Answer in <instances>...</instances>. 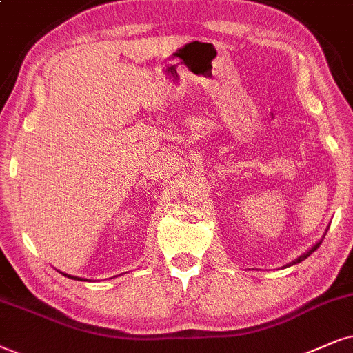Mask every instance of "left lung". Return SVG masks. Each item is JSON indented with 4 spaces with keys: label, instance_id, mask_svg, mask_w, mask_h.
<instances>
[{
    "label": "left lung",
    "instance_id": "obj_1",
    "mask_svg": "<svg viewBox=\"0 0 353 353\" xmlns=\"http://www.w3.org/2000/svg\"><path fill=\"white\" fill-rule=\"evenodd\" d=\"M327 230H329V226H327V228H325V231H324V234H323V238H324V236H325V233H327ZM323 238H321V239L318 241V243H316V244H314V246L310 249V251H306L305 254H301V256H300V257H298V259H295V261H292V262H290V264H287V265H285V267H290V265H295V264H300V262H301V261H305V259H306V257H310V256H311V254H313V252L316 251V249H318V248H319V244H321V243H323Z\"/></svg>",
    "mask_w": 353,
    "mask_h": 353
}]
</instances>
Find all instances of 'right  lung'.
<instances>
[{"label": "right lung", "instance_id": "right-lung-1", "mask_svg": "<svg viewBox=\"0 0 353 353\" xmlns=\"http://www.w3.org/2000/svg\"><path fill=\"white\" fill-rule=\"evenodd\" d=\"M65 276H70V279H73V280H81L79 279V276H73V275H68V274H63Z\"/></svg>", "mask_w": 353, "mask_h": 353}]
</instances>
